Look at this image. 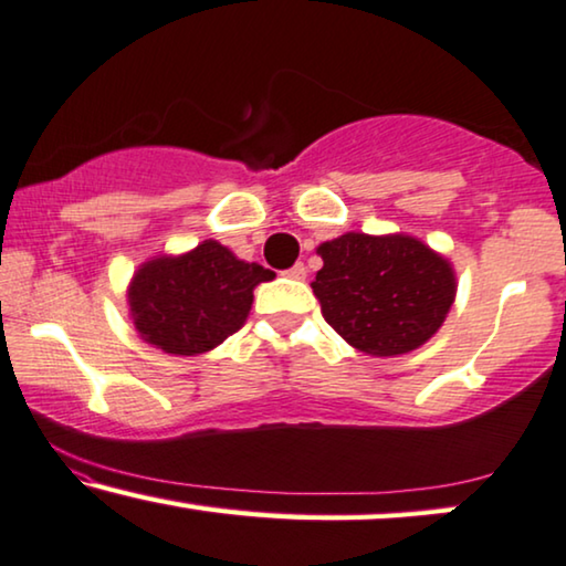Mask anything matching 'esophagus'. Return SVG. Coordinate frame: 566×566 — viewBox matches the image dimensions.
<instances>
[{"instance_id":"1","label":"esophagus","mask_w":566,"mask_h":566,"mask_svg":"<svg viewBox=\"0 0 566 566\" xmlns=\"http://www.w3.org/2000/svg\"><path fill=\"white\" fill-rule=\"evenodd\" d=\"M284 274L290 276V280H305V276H307V269H305V264H302V261H297V264H294L292 269H286Z\"/></svg>"}]
</instances>
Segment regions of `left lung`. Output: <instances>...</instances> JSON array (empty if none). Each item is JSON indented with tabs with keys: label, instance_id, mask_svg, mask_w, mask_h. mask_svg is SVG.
<instances>
[{
	"label": "left lung",
	"instance_id": "8db88e82",
	"mask_svg": "<svg viewBox=\"0 0 566 566\" xmlns=\"http://www.w3.org/2000/svg\"><path fill=\"white\" fill-rule=\"evenodd\" d=\"M313 292L346 344L369 356H400L441 328L457 276L441 253L412 235L346 233L321 243Z\"/></svg>",
	"mask_w": 566,
	"mask_h": 566
}]
</instances>
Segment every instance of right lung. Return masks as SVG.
<instances>
[{"instance_id":"obj_1","label":"right lung","mask_w":566,"mask_h":566,"mask_svg":"<svg viewBox=\"0 0 566 566\" xmlns=\"http://www.w3.org/2000/svg\"><path fill=\"white\" fill-rule=\"evenodd\" d=\"M274 272L241 261L218 241H202L181 256H156L140 264L127 305L146 344L174 356L212 352L249 317L256 284Z\"/></svg>"}]
</instances>
